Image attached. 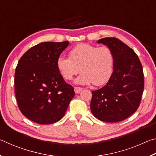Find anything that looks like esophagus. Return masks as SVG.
<instances>
[{
    "instance_id": "34e87169",
    "label": "esophagus",
    "mask_w": 156,
    "mask_h": 156,
    "mask_svg": "<svg viewBox=\"0 0 156 156\" xmlns=\"http://www.w3.org/2000/svg\"><path fill=\"white\" fill-rule=\"evenodd\" d=\"M82 89H83L80 87H74L75 93L76 94H79L82 91Z\"/></svg>"
}]
</instances>
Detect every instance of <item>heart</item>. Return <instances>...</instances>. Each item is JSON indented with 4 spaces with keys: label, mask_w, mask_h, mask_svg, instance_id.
Listing matches in <instances>:
<instances>
[{
    "label": "heart",
    "mask_w": 156,
    "mask_h": 156,
    "mask_svg": "<svg viewBox=\"0 0 156 156\" xmlns=\"http://www.w3.org/2000/svg\"><path fill=\"white\" fill-rule=\"evenodd\" d=\"M69 57L60 56L56 61L58 70L65 80H72L80 71L76 83L100 86L112 76L113 54L109 47L78 44L70 50Z\"/></svg>",
    "instance_id": "obj_1"
}]
</instances>
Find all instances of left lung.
I'll list each match as a JSON object with an SVG mask.
<instances>
[{"label":"left lung","instance_id":"obj_1","mask_svg":"<svg viewBox=\"0 0 156 156\" xmlns=\"http://www.w3.org/2000/svg\"><path fill=\"white\" fill-rule=\"evenodd\" d=\"M98 43L112 49L113 72L103 87L92 91L91 111L101 121L120 122L140 106L144 86L143 69L135 51L119 39L104 38Z\"/></svg>","mask_w":156,"mask_h":156}]
</instances>
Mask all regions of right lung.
Masks as SVG:
<instances>
[{
    "label": "right lung",
    "mask_w": 156,
    "mask_h": 156,
    "mask_svg": "<svg viewBox=\"0 0 156 156\" xmlns=\"http://www.w3.org/2000/svg\"><path fill=\"white\" fill-rule=\"evenodd\" d=\"M68 41L44 42L26 51L15 71L14 87L21 113L41 125L59 121L74 96L73 87L66 83L58 70V58Z\"/></svg>",
    "instance_id": "obj_1"
}]
</instances>
